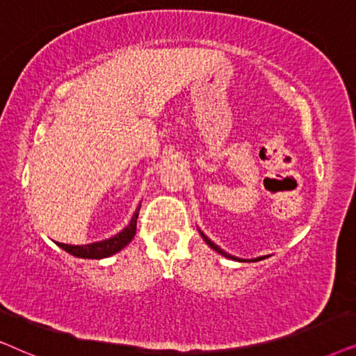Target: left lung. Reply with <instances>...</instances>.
Masks as SVG:
<instances>
[{"instance_id": "8db88e82", "label": "left lung", "mask_w": 356, "mask_h": 356, "mask_svg": "<svg viewBox=\"0 0 356 356\" xmlns=\"http://www.w3.org/2000/svg\"><path fill=\"white\" fill-rule=\"evenodd\" d=\"M202 236H203V234H202ZM203 239H205V241H207V244H208V245H210V248H211V249H215V250H216V252H220V254H221V255H225V257H229V259H234V260H239V262H244V260H243V259H238V257H233V255H229V254H226V252H225V250H221V249H220V248H218V245H216V244H213V243H211V241H210V239H208V238H207V236H203ZM257 260H262V257H259V259H254V260H245V262H257Z\"/></svg>"}]
</instances>
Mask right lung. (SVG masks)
Masks as SVG:
<instances>
[{
	"instance_id": "add662e5",
	"label": "right lung",
	"mask_w": 356,
	"mask_h": 356,
	"mask_svg": "<svg viewBox=\"0 0 356 356\" xmlns=\"http://www.w3.org/2000/svg\"><path fill=\"white\" fill-rule=\"evenodd\" d=\"M138 211H140V207H138V210L134 213V218H131L130 225L111 239L101 241V243L86 244V245H68V244H61V243H56V245L63 250H66L68 254L74 255V257H79V259L108 257V255H113L115 252H118V250H122L123 248H125V245H129L130 241L134 239V236L136 233V218H138Z\"/></svg>"
}]
</instances>
